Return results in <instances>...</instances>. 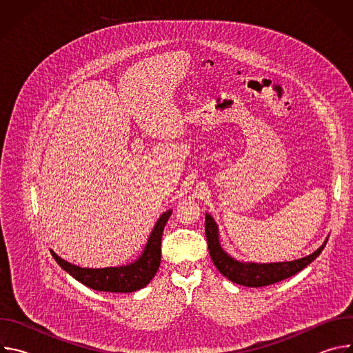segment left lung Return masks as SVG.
Masks as SVG:
<instances>
[{
    "label": "left lung",
    "instance_id": "obj_1",
    "mask_svg": "<svg viewBox=\"0 0 353 353\" xmlns=\"http://www.w3.org/2000/svg\"><path fill=\"white\" fill-rule=\"evenodd\" d=\"M205 234L211 259L218 271L229 281L248 288H261L290 278L314 261L320 256L328 240L327 237L314 253L303 259L282 263H251L239 261L226 253L221 244L219 228L210 214H205Z\"/></svg>",
    "mask_w": 353,
    "mask_h": 353
}]
</instances>
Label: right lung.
Returning <instances> with one entry per match:
<instances>
[{
    "mask_svg": "<svg viewBox=\"0 0 353 353\" xmlns=\"http://www.w3.org/2000/svg\"><path fill=\"white\" fill-rule=\"evenodd\" d=\"M172 215V210L163 212L157 221L152 232H150L148 241L142 250L141 256L127 265L108 267V268H82L71 264L57 256L53 250L52 254L57 264L68 272L72 278L83 283L85 286L100 290V292H114V293H130L145 288L157 275L161 265V244L163 229Z\"/></svg>",
    "mask_w": 353,
    "mask_h": 353,
    "instance_id": "1",
    "label": "right lung"
}]
</instances>
